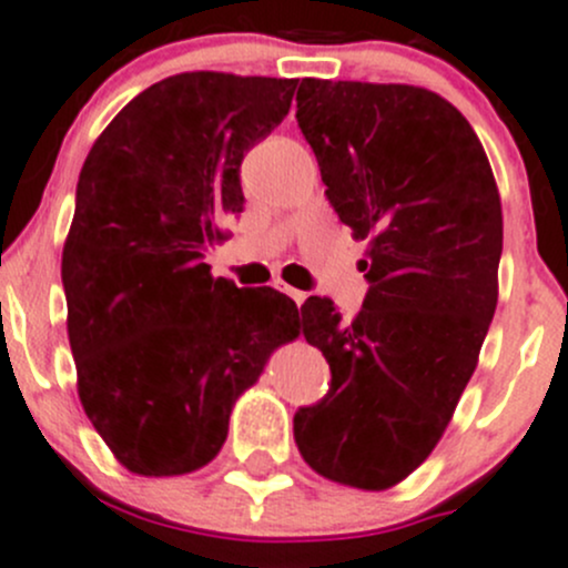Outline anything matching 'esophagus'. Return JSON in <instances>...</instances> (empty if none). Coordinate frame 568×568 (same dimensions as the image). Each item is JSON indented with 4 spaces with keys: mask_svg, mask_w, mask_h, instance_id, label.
Masks as SVG:
<instances>
[{
    "mask_svg": "<svg viewBox=\"0 0 568 568\" xmlns=\"http://www.w3.org/2000/svg\"><path fill=\"white\" fill-rule=\"evenodd\" d=\"M277 285H283V283H277ZM283 291L291 296V300L296 302V305H302V302H305V296H307L305 291H296V288H291V285H283Z\"/></svg>",
    "mask_w": 568,
    "mask_h": 568,
    "instance_id": "obj_1",
    "label": "esophagus"
}]
</instances>
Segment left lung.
<instances>
[{
	"mask_svg": "<svg viewBox=\"0 0 568 568\" xmlns=\"http://www.w3.org/2000/svg\"><path fill=\"white\" fill-rule=\"evenodd\" d=\"M296 123L326 200L368 239V294L354 321L302 305V335L332 371L294 415L300 454L324 478L387 489L443 437L497 307L503 211L467 118L409 84L302 79Z\"/></svg>",
	"mask_w": 568,
	"mask_h": 568,
	"instance_id": "obj_1",
	"label": "left lung"
}]
</instances>
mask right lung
Listing matches in <instances>:
<instances>
[{
    "label": "right lung",
    "mask_w": 568,
    "mask_h": 568,
    "mask_svg": "<svg viewBox=\"0 0 568 568\" xmlns=\"http://www.w3.org/2000/svg\"><path fill=\"white\" fill-rule=\"evenodd\" d=\"M294 90L296 79L178 73L120 109L84 159L62 250L68 341L84 412L131 473L214 459L239 395L300 335L288 296L239 288L205 263L244 211V156Z\"/></svg>",
    "instance_id": "right-lung-1"
}]
</instances>
